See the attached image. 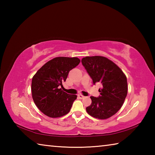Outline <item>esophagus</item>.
<instances>
[{
    "label": "esophagus",
    "mask_w": 155,
    "mask_h": 155,
    "mask_svg": "<svg viewBox=\"0 0 155 155\" xmlns=\"http://www.w3.org/2000/svg\"><path fill=\"white\" fill-rule=\"evenodd\" d=\"M78 97L81 99H83V98H84V97H85V96H83L82 94H78Z\"/></svg>",
    "instance_id": "34e87169"
}]
</instances>
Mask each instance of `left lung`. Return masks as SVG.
Masks as SVG:
<instances>
[{
  "instance_id": "obj_1",
  "label": "left lung",
  "mask_w": 155,
  "mask_h": 155,
  "mask_svg": "<svg viewBox=\"0 0 155 155\" xmlns=\"http://www.w3.org/2000/svg\"><path fill=\"white\" fill-rule=\"evenodd\" d=\"M82 64L93 81L101 83V96H91V104L86 108L95 118H109L121 108L128 92L127 79L122 70L109 59L102 56L83 57Z\"/></svg>"
}]
</instances>
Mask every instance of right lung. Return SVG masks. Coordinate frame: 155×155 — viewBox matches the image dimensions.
Listing matches in <instances>:
<instances>
[{"label": "right lung", "mask_w": 155, "mask_h": 155, "mask_svg": "<svg viewBox=\"0 0 155 155\" xmlns=\"http://www.w3.org/2000/svg\"><path fill=\"white\" fill-rule=\"evenodd\" d=\"M80 61L77 57H55L46 63L33 76L32 97L44 114L50 117H59L69 113L77 96L65 93L60 87H63L69 72Z\"/></svg>", "instance_id": "right-lung-1"}]
</instances>
